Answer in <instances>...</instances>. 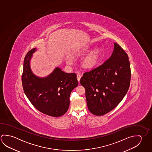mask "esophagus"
I'll return each instance as SVG.
<instances>
[{
  "instance_id": "obj_1",
  "label": "esophagus",
  "mask_w": 152,
  "mask_h": 152,
  "mask_svg": "<svg viewBox=\"0 0 152 152\" xmlns=\"http://www.w3.org/2000/svg\"><path fill=\"white\" fill-rule=\"evenodd\" d=\"M80 78H81V76H80V75H79V74L77 75V80L78 81V82H80Z\"/></svg>"
}]
</instances>
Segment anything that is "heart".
I'll use <instances>...</instances> for the list:
<instances>
[{
    "instance_id": "heart-1",
    "label": "heart",
    "mask_w": 152,
    "mask_h": 152,
    "mask_svg": "<svg viewBox=\"0 0 152 152\" xmlns=\"http://www.w3.org/2000/svg\"><path fill=\"white\" fill-rule=\"evenodd\" d=\"M90 50V49H88L86 51L88 52ZM101 55V51L99 49L93 50L83 59L82 61L83 67L86 69H90L95 67L100 62ZM67 62L69 63L70 61L68 60Z\"/></svg>"
}]
</instances>
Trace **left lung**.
<instances>
[{
    "label": "left lung",
    "mask_w": 152,
    "mask_h": 152,
    "mask_svg": "<svg viewBox=\"0 0 152 152\" xmlns=\"http://www.w3.org/2000/svg\"><path fill=\"white\" fill-rule=\"evenodd\" d=\"M129 58L114 43L110 57L102 65L85 72L80 80L86 91L87 107L95 115H103L115 109L127 94L130 83Z\"/></svg>",
    "instance_id": "1"
}]
</instances>
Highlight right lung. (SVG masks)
Listing matches in <instances>:
<instances>
[{
	"label": "right lung",
	"mask_w": 152,
	"mask_h": 152,
	"mask_svg": "<svg viewBox=\"0 0 152 152\" xmlns=\"http://www.w3.org/2000/svg\"><path fill=\"white\" fill-rule=\"evenodd\" d=\"M36 51V48L30 50L24 58L22 76L24 92L39 111L51 117H60L67 111L70 93L78 84L76 74L66 73L57 67L47 76L38 77L30 66Z\"/></svg>",
	"instance_id": "1"
}]
</instances>
